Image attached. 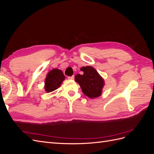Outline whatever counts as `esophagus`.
Returning <instances> with one entry per match:
<instances>
[{
	"instance_id": "obj_1",
	"label": "esophagus",
	"mask_w": 154,
	"mask_h": 154,
	"mask_svg": "<svg viewBox=\"0 0 154 154\" xmlns=\"http://www.w3.org/2000/svg\"><path fill=\"white\" fill-rule=\"evenodd\" d=\"M74 78V76H69V77H68V79H69V80H73Z\"/></svg>"
}]
</instances>
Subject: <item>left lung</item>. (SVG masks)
Segmentation results:
<instances>
[{
	"label": "left lung",
	"instance_id": "left-lung-1",
	"mask_svg": "<svg viewBox=\"0 0 154 154\" xmlns=\"http://www.w3.org/2000/svg\"><path fill=\"white\" fill-rule=\"evenodd\" d=\"M81 71L83 74H76L74 80L80 85L82 92L91 98L100 96L104 85L103 78L91 66L83 67Z\"/></svg>",
	"mask_w": 154,
	"mask_h": 154
}]
</instances>
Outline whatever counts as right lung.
<instances>
[{
  "label": "right lung",
  "instance_id": "1",
  "mask_svg": "<svg viewBox=\"0 0 154 154\" xmlns=\"http://www.w3.org/2000/svg\"><path fill=\"white\" fill-rule=\"evenodd\" d=\"M65 76L61 70L58 69H53L46 76L45 80V90L47 92L55 91L61 85L64 80Z\"/></svg>",
  "mask_w": 154,
  "mask_h": 154
}]
</instances>
